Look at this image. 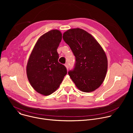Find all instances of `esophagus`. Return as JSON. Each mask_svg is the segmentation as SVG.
<instances>
[{
	"instance_id": "obj_1",
	"label": "esophagus",
	"mask_w": 133,
	"mask_h": 133,
	"mask_svg": "<svg viewBox=\"0 0 133 133\" xmlns=\"http://www.w3.org/2000/svg\"><path fill=\"white\" fill-rule=\"evenodd\" d=\"M65 67H66L67 69L68 70V68H69V65H68V64H65Z\"/></svg>"
}]
</instances>
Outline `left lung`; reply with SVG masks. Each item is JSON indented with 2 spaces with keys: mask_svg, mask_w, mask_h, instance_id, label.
Listing matches in <instances>:
<instances>
[{
  "mask_svg": "<svg viewBox=\"0 0 133 133\" xmlns=\"http://www.w3.org/2000/svg\"><path fill=\"white\" fill-rule=\"evenodd\" d=\"M63 38L75 56V67L68 71L70 77L83 92L96 90L104 82L107 70L104 50L92 35L82 29H69Z\"/></svg>",
  "mask_w": 133,
  "mask_h": 133,
  "instance_id": "1",
  "label": "left lung"
}]
</instances>
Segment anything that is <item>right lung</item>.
<instances>
[{"label": "right lung", "instance_id": "add662e5", "mask_svg": "<svg viewBox=\"0 0 133 133\" xmlns=\"http://www.w3.org/2000/svg\"><path fill=\"white\" fill-rule=\"evenodd\" d=\"M62 39L58 30H51L36 42L27 63L28 81L38 93L47 96L55 91L67 74L65 66L58 61L57 51Z\"/></svg>", "mask_w": 133, "mask_h": 133}]
</instances>
